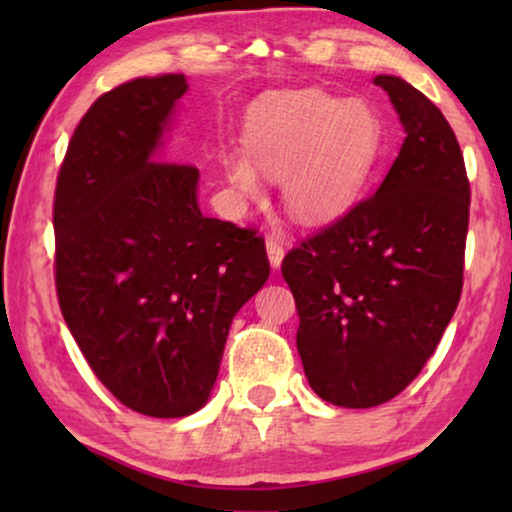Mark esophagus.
<instances>
[{
    "label": "esophagus",
    "mask_w": 512,
    "mask_h": 512,
    "mask_svg": "<svg viewBox=\"0 0 512 512\" xmlns=\"http://www.w3.org/2000/svg\"><path fill=\"white\" fill-rule=\"evenodd\" d=\"M266 253H268V262H271V266H273V268H280L282 257H284V244H282V239L268 235V237H266Z\"/></svg>",
    "instance_id": "1"
}]
</instances>
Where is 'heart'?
I'll return each instance as SVG.
<instances>
[{
    "label": "heart",
    "instance_id": "b5f03b06",
    "mask_svg": "<svg viewBox=\"0 0 512 512\" xmlns=\"http://www.w3.org/2000/svg\"><path fill=\"white\" fill-rule=\"evenodd\" d=\"M244 153L225 155L239 192L255 194V166L282 176V196L302 221H332L359 196L384 149L381 121L368 103L325 92H273L248 110Z\"/></svg>",
    "mask_w": 512,
    "mask_h": 512
}]
</instances>
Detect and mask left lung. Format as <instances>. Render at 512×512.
Wrapping results in <instances>:
<instances>
[{"label":"left lung","instance_id":"1","mask_svg":"<svg viewBox=\"0 0 512 512\" xmlns=\"http://www.w3.org/2000/svg\"><path fill=\"white\" fill-rule=\"evenodd\" d=\"M406 131L377 192L282 259L296 343L318 397L370 409L436 352L463 291L470 180L456 135L420 90L377 76Z\"/></svg>","mask_w":512,"mask_h":512}]
</instances>
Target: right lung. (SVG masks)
I'll use <instances>...</instances> for the list:
<instances>
[{
  "label": "right lung",
  "instance_id": "obj_1",
  "mask_svg": "<svg viewBox=\"0 0 512 512\" xmlns=\"http://www.w3.org/2000/svg\"><path fill=\"white\" fill-rule=\"evenodd\" d=\"M183 74L140 76L92 103L54 194L58 305L94 375L151 418L201 409L237 311L264 287L255 230L210 219L198 169L158 160Z\"/></svg>",
  "mask_w": 512,
  "mask_h": 512
}]
</instances>
